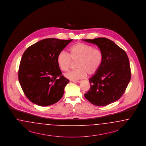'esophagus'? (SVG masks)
<instances>
[{
	"label": "esophagus",
	"mask_w": 146,
	"mask_h": 146,
	"mask_svg": "<svg viewBox=\"0 0 146 146\" xmlns=\"http://www.w3.org/2000/svg\"><path fill=\"white\" fill-rule=\"evenodd\" d=\"M74 83H75V84H79L81 82V81H75V80H73V81H72Z\"/></svg>",
	"instance_id": "34e87169"
}]
</instances>
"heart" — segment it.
Segmentation results:
<instances>
[{"instance_id":"heart-1","label":"heart","mask_w":146,"mask_h":146,"mask_svg":"<svg viewBox=\"0 0 146 146\" xmlns=\"http://www.w3.org/2000/svg\"><path fill=\"white\" fill-rule=\"evenodd\" d=\"M69 54L62 51L57 57L58 65L62 71L66 72L71 67L72 61L76 62V70L65 75L71 80L84 78L87 74L92 75L99 71L103 62V54L100 49L84 43H78L68 49Z\"/></svg>"}]
</instances>
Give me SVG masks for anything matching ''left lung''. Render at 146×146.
I'll use <instances>...</instances> for the list:
<instances>
[{
	"mask_svg": "<svg viewBox=\"0 0 146 146\" xmlns=\"http://www.w3.org/2000/svg\"><path fill=\"white\" fill-rule=\"evenodd\" d=\"M83 40L96 45L103 54L102 65L89 79L90 88L84 94V97L98 106L117 101L124 94L131 79L127 54L115 42L106 38Z\"/></svg>",
	"mask_w": 146,
	"mask_h": 146,
	"instance_id": "1",
	"label": "left lung"
}]
</instances>
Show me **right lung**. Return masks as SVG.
Masks as SVG:
<instances>
[{"label": "right lung", "instance_id": "add662e5", "mask_svg": "<svg viewBox=\"0 0 146 146\" xmlns=\"http://www.w3.org/2000/svg\"><path fill=\"white\" fill-rule=\"evenodd\" d=\"M72 40L44 39L30 46L23 54L18 78L25 95L32 103L49 106L62 98L70 81L62 75L57 57Z\"/></svg>", "mask_w": 146, "mask_h": 146}]
</instances>
